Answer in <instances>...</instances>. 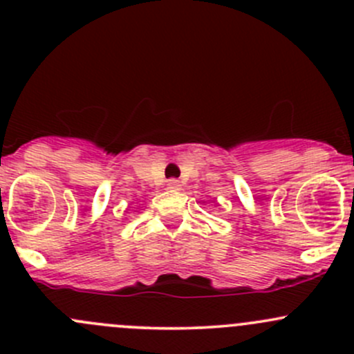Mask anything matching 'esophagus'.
Here are the masks:
<instances>
[{"mask_svg":"<svg viewBox=\"0 0 354 354\" xmlns=\"http://www.w3.org/2000/svg\"><path fill=\"white\" fill-rule=\"evenodd\" d=\"M181 188V183L178 180H169L167 181V190H171V192H176V190H180Z\"/></svg>","mask_w":354,"mask_h":354,"instance_id":"obj_1","label":"esophagus"}]
</instances>
